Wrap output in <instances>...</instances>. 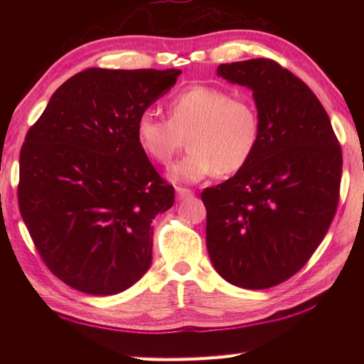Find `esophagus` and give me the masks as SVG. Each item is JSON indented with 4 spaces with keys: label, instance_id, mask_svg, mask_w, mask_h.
I'll list each match as a JSON object with an SVG mask.
<instances>
[{
    "label": "esophagus",
    "instance_id": "1",
    "mask_svg": "<svg viewBox=\"0 0 364 364\" xmlns=\"http://www.w3.org/2000/svg\"><path fill=\"white\" fill-rule=\"evenodd\" d=\"M176 194H178V197H180V198H186V197L192 196V191L188 189V188L178 186V188H176Z\"/></svg>",
    "mask_w": 364,
    "mask_h": 364
}]
</instances>
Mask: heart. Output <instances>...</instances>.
Instances as JSON below:
<instances>
[{
    "label": "heart",
    "instance_id": "1",
    "mask_svg": "<svg viewBox=\"0 0 364 364\" xmlns=\"http://www.w3.org/2000/svg\"><path fill=\"white\" fill-rule=\"evenodd\" d=\"M168 119L144 111L136 139L151 161L167 166L186 137L189 153L170 168V178L194 183L213 175H235L258 149L261 123L257 107L214 86H191L168 100Z\"/></svg>",
    "mask_w": 364,
    "mask_h": 364
}]
</instances>
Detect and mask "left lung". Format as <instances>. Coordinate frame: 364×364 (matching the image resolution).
<instances>
[{
  "label": "left lung",
  "mask_w": 364,
  "mask_h": 364,
  "mask_svg": "<svg viewBox=\"0 0 364 364\" xmlns=\"http://www.w3.org/2000/svg\"><path fill=\"white\" fill-rule=\"evenodd\" d=\"M218 75L253 90L261 134L241 172L202 192L208 253L228 283L267 289L297 274L327 235L341 145L318 97L275 60L220 64Z\"/></svg>",
  "instance_id": "8db88e82"
}]
</instances>
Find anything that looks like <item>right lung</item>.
<instances>
[{
    "mask_svg": "<svg viewBox=\"0 0 364 364\" xmlns=\"http://www.w3.org/2000/svg\"><path fill=\"white\" fill-rule=\"evenodd\" d=\"M180 70L87 68L54 92L20 151L18 206L51 272L92 296L128 289L151 264L175 191L136 139L137 117Z\"/></svg>",
    "mask_w": 364,
    "mask_h": 364,
    "instance_id": "add662e5",
    "label": "right lung"
}]
</instances>
